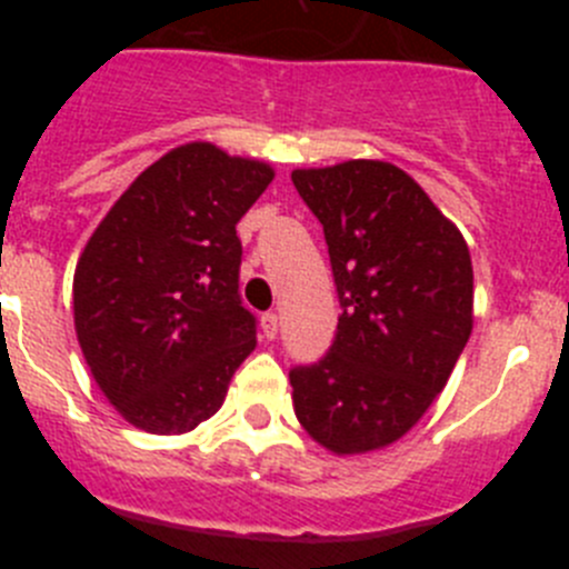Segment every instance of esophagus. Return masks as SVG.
Here are the masks:
<instances>
[{"instance_id": "1", "label": "esophagus", "mask_w": 569, "mask_h": 569, "mask_svg": "<svg viewBox=\"0 0 569 569\" xmlns=\"http://www.w3.org/2000/svg\"><path fill=\"white\" fill-rule=\"evenodd\" d=\"M261 333H264V339H276V333H279V316L273 310L261 313Z\"/></svg>"}]
</instances>
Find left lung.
Listing matches in <instances>:
<instances>
[{
  "label": "left lung",
  "mask_w": 569,
  "mask_h": 569,
  "mask_svg": "<svg viewBox=\"0 0 569 569\" xmlns=\"http://www.w3.org/2000/svg\"><path fill=\"white\" fill-rule=\"evenodd\" d=\"M339 296L328 353L290 367L296 419L333 453L393 445L433 405L472 330L470 250L396 164L293 170Z\"/></svg>",
  "instance_id": "left-lung-1"
}]
</instances>
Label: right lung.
I'll list each match as a JSON object with an SVG mask.
<instances>
[{"mask_svg": "<svg viewBox=\"0 0 569 569\" xmlns=\"http://www.w3.org/2000/svg\"><path fill=\"white\" fill-rule=\"evenodd\" d=\"M273 170L208 142L150 164L84 244L73 319L110 405L148 433H188L222 407L256 347L236 224Z\"/></svg>", "mask_w": 569, "mask_h": 569, "instance_id": "right-lung-1", "label": "right lung"}]
</instances>
